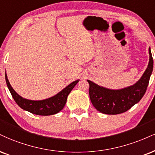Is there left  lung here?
I'll return each mask as SVG.
<instances>
[{"label":"left lung","mask_w":155,"mask_h":155,"mask_svg":"<svg viewBox=\"0 0 155 155\" xmlns=\"http://www.w3.org/2000/svg\"><path fill=\"white\" fill-rule=\"evenodd\" d=\"M150 61L141 79L135 84L124 89L113 90L100 87L87 80L89 84V97L93 106L100 113L116 115L128 110L144 95L153 70V58L149 48Z\"/></svg>","instance_id":"obj_1"}]
</instances>
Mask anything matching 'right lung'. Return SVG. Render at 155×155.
I'll return each mask as SVG.
<instances>
[{
	"label": "right lung",
	"instance_id": "add662e5",
	"mask_svg": "<svg viewBox=\"0 0 155 155\" xmlns=\"http://www.w3.org/2000/svg\"><path fill=\"white\" fill-rule=\"evenodd\" d=\"M5 77L7 87L16 104L24 110L39 115H50L59 113L66 105L67 97L69 93L71 92L76 84L79 82V80L73 81L69 85L67 86L66 88L52 97L35 101L27 100L18 95L11 86L6 74H5Z\"/></svg>",
	"mask_w": 155,
	"mask_h": 155
}]
</instances>
